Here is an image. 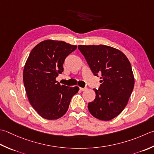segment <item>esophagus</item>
<instances>
[{"instance_id":"esophagus-1","label":"esophagus","mask_w":154,"mask_h":154,"mask_svg":"<svg viewBox=\"0 0 154 154\" xmlns=\"http://www.w3.org/2000/svg\"><path fill=\"white\" fill-rule=\"evenodd\" d=\"M79 89H80V90L81 91H85V90H86L87 89V88L86 87H85V88H83V87H79Z\"/></svg>"}]
</instances>
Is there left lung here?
<instances>
[{
  "label": "left lung",
  "mask_w": 154,
  "mask_h": 154,
  "mask_svg": "<svg viewBox=\"0 0 154 154\" xmlns=\"http://www.w3.org/2000/svg\"><path fill=\"white\" fill-rule=\"evenodd\" d=\"M93 75H101L95 98L88 103L90 113L102 121L115 118L127 105L134 87V76L128 57L107 45H79Z\"/></svg>",
  "instance_id": "8db88e82"
}]
</instances>
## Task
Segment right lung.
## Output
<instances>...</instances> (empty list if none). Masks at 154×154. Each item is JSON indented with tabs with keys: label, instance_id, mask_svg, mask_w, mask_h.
<instances>
[{
	"label": "right lung",
	"instance_id": "obj_1",
	"mask_svg": "<svg viewBox=\"0 0 154 154\" xmlns=\"http://www.w3.org/2000/svg\"><path fill=\"white\" fill-rule=\"evenodd\" d=\"M76 49V45L49 39L37 44L29 54L23 69L24 85L30 103L45 119L64 116L72 97L79 90L56 81L63 71L65 58Z\"/></svg>",
	"mask_w": 154,
	"mask_h": 154
}]
</instances>
